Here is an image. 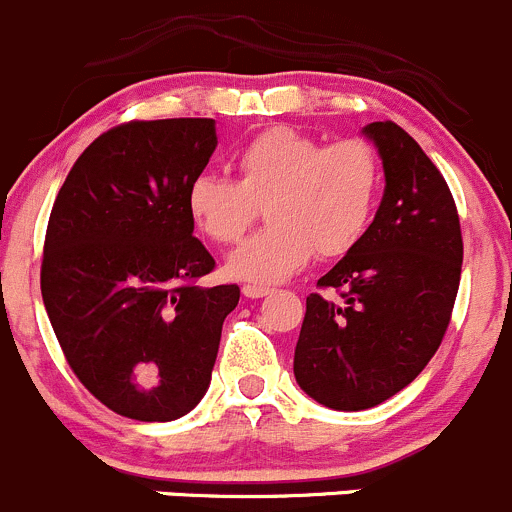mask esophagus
<instances>
[{
  "label": "esophagus",
  "instance_id": "34e87169",
  "mask_svg": "<svg viewBox=\"0 0 512 512\" xmlns=\"http://www.w3.org/2000/svg\"><path fill=\"white\" fill-rule=\"evenodd\" d=\"M242 294L250 299H260V297H267V294H272L270 287H262V285H245L242 287Z\"/></svg>",
  "mask_w": 512,
  "mask_h": 512
}]
</instances>
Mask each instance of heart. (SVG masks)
Segmentation results:
<instances>
[{
	"label": "heart",
	"mask_w": 512,
	"mask_h": 512,
	"mask_svg": "<svg viewBox=\"0 0 512 512\" xmlns=\"http://www.w3.org/2000/svg\"><path fill=\"white\" fill-rule=\"evenodd\" d=\"M232 163L237 180L203 173L190 183L188 213L205 237L232 245L267 210L270 227L225 262L232 280L250 285L287 280L314 252L322 260L352 252L379 203L381 163L361 138L324 146L275 126L242 143Z\"/></svg>",
	"instance_id": "obj_1"
}]
</instances>
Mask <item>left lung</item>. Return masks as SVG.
Instances as JSON below:
<instances>
[{"label":"left lung","mask_w":512,"mask_h":512,"mask_svg":"<svg viewBox=\"0 0 512 512\" xmlns=\"http://www.w3.org/2000/svg\"><path fill=\"white\" fill-rule=\"evenodd\" d=\"M384 165V198L352 252L309 294L294 379L314 401L364 411L426 369L451 322L463 237L441 170L394 121L364 128Z\"/></svg>","instance_id":"left-lung-1"}]
</instances>
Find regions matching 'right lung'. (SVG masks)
I'll list each match as a JSON object with an SVG mask.
<instances>
[{
    "instance_id": "1",
    "label": "right lung",
    "mask_w": 512,
    "mask_h": 512,
    "mask_svg": "<svg viewBox=\"0 0 512 512\" xmlns=\"http://www.w3.org/2000/svg\"><path fill=\"white\" fill-rule=\"evenodd\" d=\"M218 146L213 118L131 121L98 136L51 208L41 297L66 361L116 414L173 421L210 386L240 287H198L215 260L188 188Z\"/></svg>"
}]
</instances>
